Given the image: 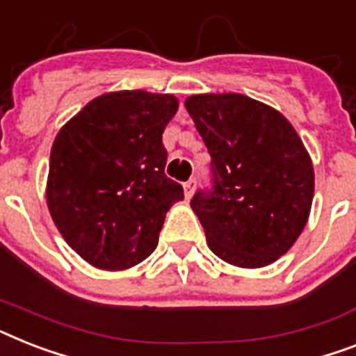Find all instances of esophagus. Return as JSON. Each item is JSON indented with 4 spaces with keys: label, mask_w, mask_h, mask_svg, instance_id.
<instances>
[{
    "label": "esophagus",
    "mask_w": 356,
    "mask_h": 356,
    "mask_svg": "<svg viewBox=\"0 0 356 356\" xmlns=\"http://www.w3.org/2000/svg\"><path fill=\"white\" fill-rule=\"evenodd\" d=\"M183 186H184V195L190 199V197H192V193H193V186H195V179H190V181H186Z\"/></svg>",
    "instance_id": "obj_1"
}]
</instances>
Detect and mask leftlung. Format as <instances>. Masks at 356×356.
I'll return each mask as SVG.
<instances>
[{"label": "left lung", "mask_w": 356, "mask_h": 356, "mask_svg": "<svg viewBox=\"0 0 356 356\" xmlns=\"http://www.w3.org/2000/svg\"><path fill=\"white\" fill-rule=\"evenodd\" d=\"M184 106L212 157V186L190 201L208 247L236 267L276 261L313 204V163L302 138L282 113L245 95H193Z\"/></svg>", "instance_id": "1"}]
</instances>
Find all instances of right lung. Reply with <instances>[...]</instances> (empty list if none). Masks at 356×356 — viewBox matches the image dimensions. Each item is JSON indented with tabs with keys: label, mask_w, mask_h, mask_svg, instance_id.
I'll list each match as a JSON object with an SVG mask.
<instances>
[{
	"label": "right lung",
	"mask_w": 356,
	"mask_h": 356,
	"mask_svg": "<svg viewBox=\"0 0 356 356\" xmlns=\"http://www.w3.org/2000/svg\"><path fill=\"white\" fill-rule=\"evenodd\" d=\"M173 95L117 91L95 98L54 138L47 207L78 256L104 270L144 261L166 212L184 197L164 173L163 131Z\"/></svg>",
	"instance_id": "1"
}]
</instances>
